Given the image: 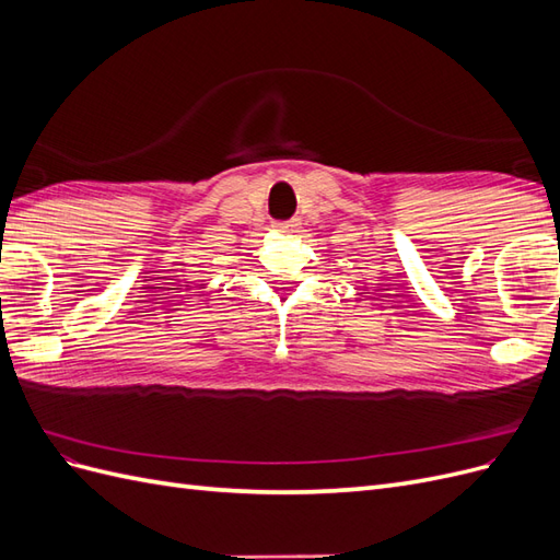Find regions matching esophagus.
I'll list each match as a JSON object with an SVG mask.
<instances>
[{"label":"esophagus","instance_id":"obj_1","mask_svg":"<svg viewBox=\"0 0 560 560\" xmlns=\"http://www.w3.org/2000/svg\"><path fill=\"white\" fill-rule=\"evenodd\" d=\"M273 229H276L278 233H292V231L299 229V222H296V219H290V222H276Z\"/></svg>","mask_w":560,"mask_h":560}]
</instances>
